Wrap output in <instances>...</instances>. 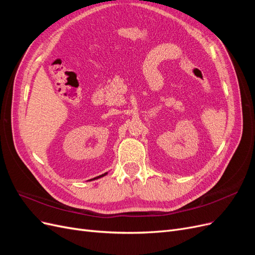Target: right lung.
Returning a JSON list of instances; mask_svg holds the SVG:
<instances>
[{
	"label": "right lung",
	"mask_w": 255,
	"mask_h": 255,
	"mask_svg": "<svg viewBox=\"0 0 255 255\" xmlns=\"http://www.w3.org/2000/svg\"><path fill=\"white\" fill-rule=\"evenodd\" d=\"M107 174V172L106 173H104V174H101V175H99V176H97V177H94V179H91V180H89V181H92V180H97V179H100V177H102V176H104V175H106Z\"/></svg>",
	"instance_id": "right-lung-1"
}]
</instances>
